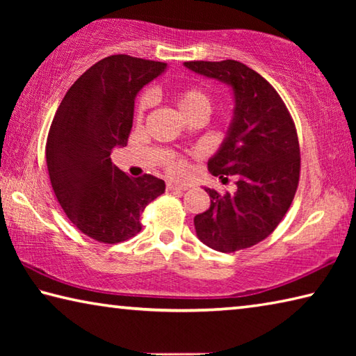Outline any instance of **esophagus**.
I'll use <instances>...</instances> for the list:
<instances>
[{
	"mask_svg": "<svg viewBox=\"0 0 356 356\" xmlns=\"http://www.w3.org/2000/svg\"><path fill=\"white\" fill-rule=\"evenodd\" d=\"M188 186L186 185H176V184H168L166 185V190L168 191H174V190H186Z\"/></svg>",
	"mask_w": 356,
	"mask_h": 356,
	"instance_id": "1",
	"label": "esophagus"
}]
</instances>
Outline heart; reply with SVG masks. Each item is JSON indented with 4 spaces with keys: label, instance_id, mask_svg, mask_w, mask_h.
Here are the masks:
<instances>
[{
    "label": "heart",
    "instance_id": "heart-1",
    "mask_svg": "<svg viewBox=\"0 0 356 356\" xmlns=\"http://www.w3.org/2000/svg\"><path fill=\"white\" fill-rule=\"evenodd\" d=\"M174 102H176L177 110L180 113V116H182L184 119L195 113L209 114L210 110H212V100H210L209 94L197 88L182 89V91H179L176 94ZM146 106H147V99H143L140 102V106H138V111H136L138 120L143 118V111ZM170 171L172 174H176V176H179V174H182L185 171V163H182V161H172V163L170 165Z\"/></svg>",
    "mask_w": 356,
    "mask_h": 356
}]
</instances>
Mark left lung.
I'll return each mask as SVG.
<instances>
[{"mask_svg": "<svg viewBox=\"0 0 356 356\" xmlns=\"http://www.w3.org/2000/svg\"><path fill=\"white\" fill-rule=\"evenodd\" d=\"M184 65L226 84L234 95L232 120L209 170L221 179L236 176L237 191L222 196L204 186L210 207L195 216L196 236L215 251L250 248L275 231L297 191L300 146L293 120L272 84L248 65L232 59Z\"/></svg>", "mask_w": 356, "mask_h": 356, "instance_id": "left-lung-1", "label": "left lung"}]
</instances>
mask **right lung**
Returning a JSON list of instances; mask_svg holds the SVG:
<instances>
[{"label":"right lung","mask_w":356,"mask_h":356,"mask_svg":"<svg viewBox=\"0 0 356 356\" xmlns=\"http://www.w3.org/2000/svg\"><path fill=\"white\" fill-rule=\"evenodd\" d=\"M166 69L127 55L104 58L72 84L53 118L45 149L53 191L74 226L97 242L134 237L143 210L165 193L163 180L129 177L110 155L127 144L138 92Z\"/></svg>","instance_id":"add662e5"}]
</instances>
